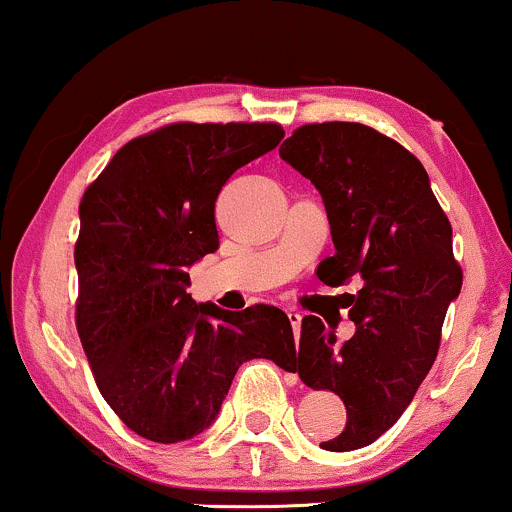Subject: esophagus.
<instances>
[{
	"label": "esophagus",
	"instance_id": "esophagus-1",
	"mask_svg": "<svg viewBox=\"0 0 512 512\" xmlns=\"http://www.w3.org/2000/svg\"><path fill=\"white\" fill-rule=\"evenodd\" d=\"M289 322H291L293 332L298 334V330H301V313H296V310H289Z\"/></svg>",
	"mask_w": 512,
	"mask_h": 512
}]
</instances>
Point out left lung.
<instances>
[{"label": "left lung", "instance_id": "left-lung-1", "mask_svg": "<svg viewBox=\"0 0 512 512\" xmlns=\"http://www.w3.org/2000/svg\"><path fill=\"white\" fill-rule=\"evenodd\" d=\"M279 156L325 202L337 252L317 267L320 281L361 279L349 293L354 337L337 346L320 317L305 315L293 370L346 407L344 431L322 448H366L404 414L438 356L445 313L462 289L452 226L419 158L361 122L298 127Z\"/></svg>", "mask_w": 512, "mask_h": 512}]
</instances>
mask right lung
I'll return each instance as SVG.
<instances>
[{
    "label": "right lung",
    "instance_id": "right-lung-1",
    "mask_svg": "<svg viewBox=\"0 0 512 512\" xmlns=\"http://www.w3.org/2000/svg\"><path fill=\"white\" fill-rule=\"evenodd\" d=\"M281 139L276 122H173L122 146L81 197L76 332L103 399L146 440L209 428L250 358L296 368L284 310L187 293V267L219 248L221 187Z\"/></svg>",
    "mask_w": 512,
    "mask_h": 512
}]
</instances>
